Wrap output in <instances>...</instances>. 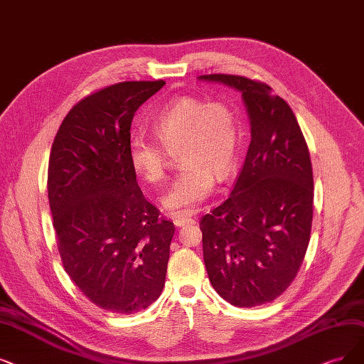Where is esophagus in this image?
<instances>
[{
  "mask_svg": "<svg viewBox=\"0 0 364 364\" xmlns=\"http://www.w3.org/2000/svg\"><path fill=\"white\" fill-rule=\"evenodd\" d=\"M173 223H174V225H176V227H185V225L194 224L196 220H194L193 216H190V215H174Z\"/></svg>",
  "mask_w": 364,
  "mask_h": 364,
  "instance_id": "1",
  "label": "esophagus"
}]
</instances>
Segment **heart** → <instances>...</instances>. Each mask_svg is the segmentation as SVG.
<instances>
[{
  "label": "heart",
  "mask_w": 364,
  "mask_h": 364,
  "mask_svg": "<svg viewBox=\"0 0 364 364\" xmlns=\"http://www.w3.org/2000/svg\"><path fill=\"white\" fill-rule=\"evenodd\" d=\"M155 137L134 134L128 141V159L137 174L151 183L166 174L168 149H176L182 166L161 197L170 212H191L213 190V174L224 179L235 167L239 121L230 106L196 97L173 98L149 118Z\"/></svg>",
  "instance_id": "1"
}]
</instances>
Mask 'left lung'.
<instances>
[{
	"instance_id": "1",
	"label": "left lung",
	"mask_w": 364,
	"mask_h": 364,
	"mask_svg": "<svg viewBox=\"0 0 364 364\" xmlns=\"http://www.w3.org/2000/svg\"><path fill=\"white\" fill-rule=\"evenodd\" d=\"M198 80L242 94L251 143L230 197L200 221L203 258L215 291L237 308L274 300L293 282L306 254L314 176L296 116L266 83L232 75Z\"/></svg>"
}]
</instances>
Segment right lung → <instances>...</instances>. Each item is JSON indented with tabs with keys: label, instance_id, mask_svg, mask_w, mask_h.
Wrapping results in <instances>:
<instances>
[{
	"label": "right lung",
	"instance_id": "add662e5",
	"mask_svg": "<svg viewBox=\"0 0 364 364\" xmlns=\"http://www.w3.org/2000/svg\"><path fill=\"white\" fill-rule=\"evenodd\" d=\"M164 85L124 82L88 95L52 144L48 196L64 269L113 314L146 309L166 282L174 225L143 197L128 159L134 113Z\"/></svg>",
	"mask_w": 364,
	"mask_h": 364
}]
</instances>
